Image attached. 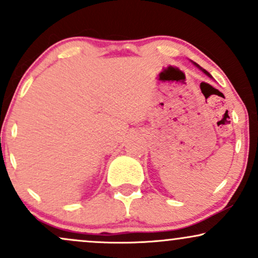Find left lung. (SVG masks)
Masks as SVG:
<instances>
[{"label":"left lung","instance_id":"left-lung-1","mask_svg":"<svg viewBox=\"0 0 258 258\" xmlns=\"http://www.w3.org/2000/svg\"><path fill=\"white\" fill-rule=\"evenodd\" d=\"M197 65H198V64H197ZM198 67H199V65H198ZM203 72H204V73H205V74H206V75H209V76H210V78H211V75H210V74H209V73H207V72H206V70H203Z\"/></svg>","mask_w":258,"mask_h":258}]
</instances>
